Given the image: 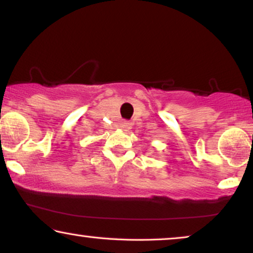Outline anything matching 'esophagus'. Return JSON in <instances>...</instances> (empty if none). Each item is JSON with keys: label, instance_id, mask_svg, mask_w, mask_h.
Returning <instances> with one entry per match:
<instances>
[{"label": "esophagus", "instance_id": "1", "mask_svg": "<svg viewBox=\"0 0 253 253\" xmlns=\"http://www.w3.org/2000/svg\"><path fill=\"white\" fill-rule=\"evenodd\" d=\"M121 128L125 129V130H128L130 128V126H132V124L128 123V121H124V123H121Z\"/></svg>", "mask_w": 253, "mask_h": 253}]
</instances>
